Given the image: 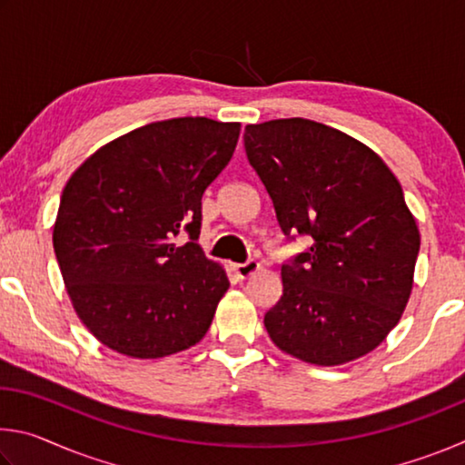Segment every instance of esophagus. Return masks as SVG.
<instances>
[{"instance_id": "34e87169", "label": "esophagus", "mask_w": 465, "mask_h": 465, "mask_svg": "<svg viewBox=\"0 0 465 465\" xmlns=\"http://www.w3.org/2000/svg\"><path fill=\"white\" fill-rule=\"evenodd\" d=\"M258 269H261V264L254 262V261H248V262H242V264H233V271L238 274L240 279H248L250 274H254Z\"/></svg>"}]
</instances>
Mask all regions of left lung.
Instances as JSON below:
<instances>
[{
	"label": "left lung",
	"instance_id": "1",
	"mask_svg": "<svg viewBox=\"0 0 465 465\" xmlns=\"http://www.w3.org/2000/svg\"><path fill=\"white\" fill-rule=\"evenodd\" d=\"M243 147L281 232L312 240L281 266L271 341L324 367L371 352L402 318L420 248L398 178L373 149L308 119L248 124Z\"/></svg>",
	"mask_w": 465,
	"mask_h": 465
}]
</instances>
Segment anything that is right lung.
<instances>
[{
	"mask_svg": "<svg viewBox=\"0 0 465 465\" xmlns=\"http://www.w3.org/2000/svg\"><path fill=\"white\" fill-rule=\"evenodd\" d=\"M238 137L240 123L204 116L149 123L67 180L53 248L75 313L108 349L162 359L207 334L230 281L196 243L201 199Z\"/></svg>",
	"mask_w": 465,
	"mask_h": 465,
	"instance_id": "right-lung-1",
	"label": "right lung"
}]
</instances>
